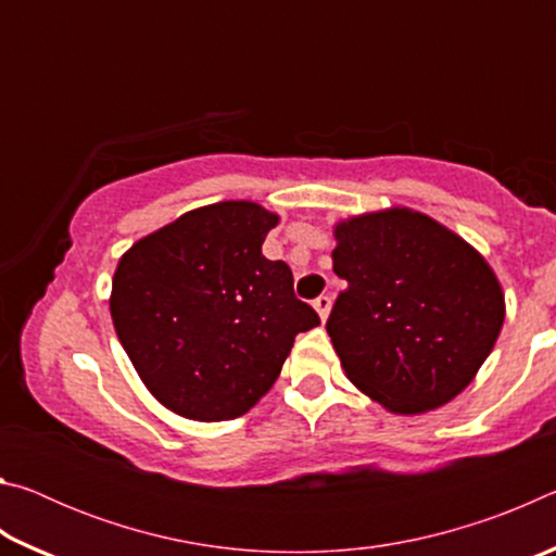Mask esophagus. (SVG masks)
<instances>
[{"instance_id": "1", "label": "esophagus", "mask_w": 556, "mask_h": 556, "mask_svg": "<svg viewBox=\"0 0 556 556\" xmlns=\"http://www.w3.org/2000/svg\"><path fill=\"white\" fill-rule=\"evenodd\" d=\"M314 308L318 312V316H321V321H326L328 314H331V296L321 294L316 301H314Z\"/></svg>"}]
</instances>
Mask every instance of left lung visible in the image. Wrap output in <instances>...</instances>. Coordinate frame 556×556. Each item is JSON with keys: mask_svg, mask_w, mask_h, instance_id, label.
Segmentation results:
<instances>
[{"mask_svg": "<svg viewBox=\"0 0 556 556\" xmlns=\"http://www.w3.org/2000/svg\"><path fill=\"white\" fill-rule=\"evenodd\" d=\"M333 271L348 281L326 321L345 378L392 414L444 407L501 336L505 296L473 244L392 205L333 225Z\"/></svg>", "mask_w": 556, "mask_h": 556, "instance_id": "obj_1", "label": "left lung"}]
</instances>
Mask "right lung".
Segmentation results:
<instances>
[{
	"mask_svg": "<svg viewBox=\"0 0 556 556\" xmlns=\"http://www.w3.org/2000/svg\"><path fill=\"white\" fill-rule=\"evenodd\" d=\"M279 215L255 201L188 211L119 257L110 314L147 390L178 417L225 421L265 397L316 312L262 255Z\"/></svg>",
	"mask_w": 556,
	"mask_h": 556,
	"instance_id": "1",
	"label": "right lung"
}]
</instances>
